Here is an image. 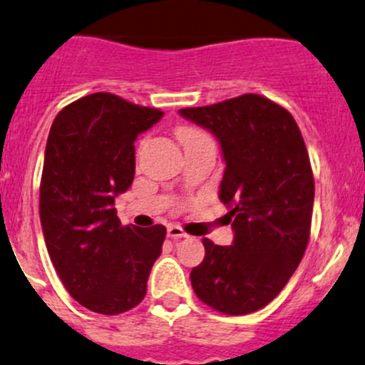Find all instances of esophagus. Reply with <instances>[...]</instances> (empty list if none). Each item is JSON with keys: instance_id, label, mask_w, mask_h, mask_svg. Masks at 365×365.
<instances>
[{"instance_id": "1", "label": "esophagus", "mask_w": 365, "mask_h": 365, "mask_svg": "<svg viewBox=\"0 0 365 365\" xmlns=\"http://www.w3.org/2000/svg\"><path fill=\"white\" fill-rule=\"evenodd\" d=\"M167 237H168V238H174V240H179V238H186L187 235L184 233V230L179 228V226L170 225V226H168V228H167Z\"/></svg>"}]
</instances>
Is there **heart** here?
Wrapping results in <instances>:
<instances>
[{"label": "heart", "instance_id": "1", "mask_svg": "<svg viewBox=\"0 0 365 365\" xmlns=\"http://www.w3.org/2000/svg\"><path fill=\"white\" fill-rule=\"evenodd\" d=\"M178 137L181 140L182 146H190V144L197 143V140H203V139H209V135L205 132L198 130V128L193 127H181L178 130Z\"/></svg>", "mask_w": 365, "mask_h": 365}]
</instances>
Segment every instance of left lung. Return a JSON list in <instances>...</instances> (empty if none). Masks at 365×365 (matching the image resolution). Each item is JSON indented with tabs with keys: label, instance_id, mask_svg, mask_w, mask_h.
Returning <instances> with one entry per match:
<instances>
[{
	"label": "left lung",
	"instance_id": "left-lung-1",
	"mask_svg": "<svg viewBox=\"0 0 365 365\" xmlns=\"http://www.w3.org/2000/svg\"><path fill=\"white\" fill-rule=\"evenodd\" d=\"M179 115L219 140V200L235 233L231 245L203 238L193 291L226 315L257 312L285 287L308 245L315 182L303 135L287 109L257 93Z\"/></svg>",
	"mask_w": 365,
	"mask_h": 365
}]
</instances>
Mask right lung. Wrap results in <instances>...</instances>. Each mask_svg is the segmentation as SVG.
<instances>
[{"label": "right lung", "mask_w": 365, "mask_h": 365, "mask_svg": "<svg viewBox=\"0 0 365 365\" xmlns=\"http://www.w3.org/2000/svg\"><path fill=\"white\" fill-rule=\"evenodd\" d=\"M163 111L97 92L66 106L46 140L40 219L62 284L90 312L118 315L146 296L165 226H121L115 198L135 174V139Z\"/></svg>", "instance_id": "right-lung-1"}]
</instances>
